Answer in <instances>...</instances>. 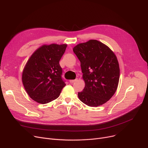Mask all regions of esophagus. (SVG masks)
<instances>
[{
    "instance_id": "esophagus-1",
    "label": "esophagus",
    "mask_w": 148,
    "mask_h": 148,
    "mask_svg": "<svg viewBox=\"0 0 148 148\" xmlns=\"http://www.w3.org/2000/svg\"><path fill=\"white\" fill-rule=\"evenodd\" d=\"M77 79H75V80H69V82L71 83H74V82H77Z\"/></svg>"
}]
</instances>
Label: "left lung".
<instances>
[{
    "label": "left lung",
    "instance_id": "8db88e82",
    "mask_svg": "<svg viewBox=\"0 0 148 148\" xmlns=\"http://www.w3.org/2000/svg\"><path fill=\"white\" fill-rule=\"evenodd\" d=\"M80 61L85 86L78 92L84 104L98 107L109 100L118 88L120 69L113 51L108 46L95 40L80 43L73 48Z\"/></svg>",
    "mask_w": 148,
    "mask_h": 148
}]
</instances>
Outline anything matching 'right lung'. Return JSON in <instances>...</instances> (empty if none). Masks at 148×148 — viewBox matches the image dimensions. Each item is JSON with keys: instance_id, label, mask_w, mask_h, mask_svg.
<instances>
[{"instance_id": "add662e5", "label": "right lung", "mask_w": 148, "mask_h": 148, "mask_svg": "<svg viewBox=\"0 0 148 148\" xmlns=\"http://www.w3.org/2000/svg\"><path fill=\"white\" fill-rule=\"evenodd\" d=\"M67 44L43 45L30 57L23 69L22 82L29 97L46 104L59 97L65 86L59 61Z\"/></svg>"}]
</instances>
